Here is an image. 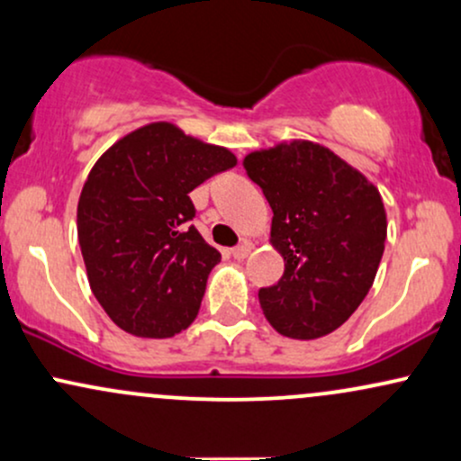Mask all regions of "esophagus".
Returning a JSON list of instances; mask_svg holds the SVG:
<instances>
[{"mask_svg":"<svg viewBox=\"0 0 461 461\" xmlns=\"http://www.w3.org/2000/svg\"><path fill=\"white\" fill-rule=\"evenodd\" d=\"M249 253H251V242H242V245L231 249V256H234L236 260H245Z\"/></svg>","mask_w":461,"mask_h":461,"instance_id":"esophagus-1","label":"esophagus"}]
</instances>
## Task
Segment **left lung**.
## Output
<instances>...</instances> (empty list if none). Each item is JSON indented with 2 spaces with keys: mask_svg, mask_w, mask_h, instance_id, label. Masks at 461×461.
I'll list each match as a JSON object with an SVG mask.
<instances>
[{
  "mask_svg": "<svg viewBox=\"0 0 461 461\" xmlns=\"http://www.w3.org/2000/svg\"><path fill=\"white\" fill-rule=\"evenodd\" d=\"M242 167L273 210L271 245L284 275L258 293L282 336L314 340L359 308L384 256L385 208L366 176L312 140L247 153Z\"/></svg>",
  "mask_w": 461,
  "mask_h": 461,
  "instance_id": "8db88e82",
  "label": "left lung"
}]
</instances>
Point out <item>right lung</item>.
Listing matches in <instances>:
<instances>
[{"label":"right lung","mask_w":461,"mask_h":461,"mask_svg":"<svg viewBox=\"0 0 461 461\" xmlns=\"http://www.w3.org/2000/svg\"><path fill=\"white\" fill-rule=\"evenodd\" d=\"M236 162L167 121L130 131L95 162L77 201V240L95 299L116 327L171 338L197 319L221 253L186 227L188 194Z\"/></svg>","instance_id":"add662e5"}]
</instances>
